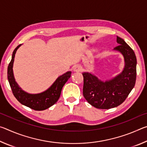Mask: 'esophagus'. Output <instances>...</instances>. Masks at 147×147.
Segmentation results:
<instances>
[{"label":"esophagus","mask_w":147,"mask_h":147,"mask_svg":"<svg viewBox=\"0 0 147 147\" xmlns=\"http://www.w3.org/2000/svg\"><path fill=\"white\" fill-rule=\"evenodd\" d=\"M73 70H74V71H75V72L81 71H82V67L80 65H76L74 67Z\"/></svg>","instance_id":"1"}]
</instances>
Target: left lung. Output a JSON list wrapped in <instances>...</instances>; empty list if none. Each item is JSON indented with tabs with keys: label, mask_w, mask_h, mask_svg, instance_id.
<instances>
[{
	"label": "left lung",
	"mask_w": 147,
	"mask_h": 147,
	"mask_svg": "<svg viewBox=\"0 0 147 147\" xmlns=\"http://www.w3.org/2000/svg\"><path fill=\"white\" fill-rule=\"evenodd\" d=\"M118 46L115 47L123 54L125 66L122 73L111 80L102 82L95 76L83 73V95L86 100L98 109H108L120 105L132 90L136 80V54L123 39L117 36Z\"/></svg>",
	"instance_id": "1"
}]
</instances>
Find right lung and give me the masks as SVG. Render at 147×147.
Instances as JSON below:
<instances>
[{
	"label": "right lung",
	"mask_w": 147,
	"mask_h": 147,
	"mask_svg": "<svg viewBox=\"0 0 147 147\" xmlns=\"http://www.w3.org/2000/svg\"><path fill=\"white\" fill-rule=\"evenodd\" d=\"M21 45L17 46L13 52L11 60L8 67V80L12 93L20 103L36 111L45 110L54 105L60 96L61 91L64 84L71 77V72L68 71L59 76L51 88L43 93L31 94L26 93L19 88L15 81L13 73V64L15 54Z\"/></svg>",
	"instance_id": "obj_1"
}]
</instances>
